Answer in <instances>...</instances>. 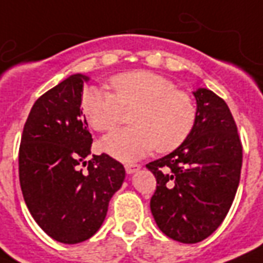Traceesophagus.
Returning <instances> with one entry per match:
<instances>
[{
	"instance_id": "34e87169",
	"label": "esophagus",
	"mask_w": 263,
	"mask_h": 263,
	"mask_svg": "<svg viewBox=\"0 0 263 263\" xmlns=\"http://www.w3.org/2000/svg\"><path fill=\"white\" fill-rule=\"evenodd\" d=\"M124 166H125V172H127L128 175H132V173L138 172L140 169V165L138 164H125Z\"/></svg>"
}]
</instances>
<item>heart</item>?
Instances as JSON below:
<instances>
[{
    "label": "heart",
    "mask_w": 263,
    "mask_h": 263,
    "mask_svg": "<svg viewBox=\"0 0 263 263\" xmlns=\"http://www.w3.org/2000/svg\"><path fill=\"white\" fill-rule=\"evenodd\" d=\"M113 92L90 86L83 91L80 106L86 119L99 132L110 131L134 110L135 125L110 132L102 148L121 161H135L152 152L177 148L191 134L196 106L191 95L177 90L166 78L148 71L120 73L110 79Z\"/></svg>",
    "instance_id": "obj_1"
}]
</instances>
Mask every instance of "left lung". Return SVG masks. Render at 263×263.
Returning a JSON list of instances; mask_svg holds the SVG:
<instances>
[{"mask_svg": "<svg viewBox=\"0 0 263 263\" xmlns=\"http://www.w3.org/2000/svg\"><path fill=\"white\" fill-rule=\"evenodd\" d=\"M196 121L168 156L146 165L157 179L150 200L158 228L180 243L209 237L228 214L240 181L243 147L228 105L208 88L194 91Z\"/></svg>", "mask_w": 263, "mask_h": 263, "instance_id": "1", "label": "left lung"}]
</instances>
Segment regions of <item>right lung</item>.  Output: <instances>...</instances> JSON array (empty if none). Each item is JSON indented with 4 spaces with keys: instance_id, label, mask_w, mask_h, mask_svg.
Segmentation results:
<instances>
[{
    "instance_id": "obj_1",
    "label": "right lung",
    "mask_w": 263,
    "mask_h": 263,
    "mask_svg": "<svg viewBox=\"0 0 263 263\" xmlns=\"http://www.w3.org/2000/svg\"><path fill=\"white\" fill-rule=\"evenodd\" d=\"M87 80L71 75L35 101L18 150L27 208L51 239L65 245L95 235L125 179L123 165L105 153L86 161L92 138L80 101Z\"/></svg>"
}]
</instances>
